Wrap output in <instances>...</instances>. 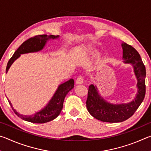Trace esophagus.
<instances>
[{
    "mask_svg": "<svg viewBox=\"0 0 151 151\" xmlns=\"http://www.w3.org/2000/svg\"><path fill=\"white\" fill-rule=\"evenodd\" d=\"M83 82H84V78L83 76H79L76 80V83L77 84V85H81V84L83 83Z\"/></svg>",
    "mask_w": 151,
    "mask_h": 151,
    "instance_id": "obj_1",
    "label": "esophagus"
}]
</instances>
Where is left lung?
<instances>
[{"label":"left lung","mask_w":151,"mask_h":151,"mask_svg":"<svg viewBox=\"0 0 151 151\" xmlns=\"http://www.w3.org/2000/svg\"><path fill=\"white\" fill-rule=\"evenodd\" d=\"M123 59L126 63H131L137 78L138 93L134 100L128 104H112L107 103L98 94L93 85L89 86L86 99V108L92 116L103 122H119L130 118L144 100L146 86V69L139 53L132 46L122 43Z\"/></svg>","instance_id":"1"}]
</instances>
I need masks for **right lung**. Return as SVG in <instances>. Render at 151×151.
Segmentation results:
<instances>
[{
	"label": "right lung",
	"instance_id": "add662e5",
	"mask_svg": "<svg viewBox=\"0 0 151 151\" xmlns=\"http://www.w3.org/2000/svg\"><path fill=\"white\" fill-rule=\"evenodd\" d=\"M58 37V35L47 36V35H41L35 36V37L25 40L20 46L19 48L15 51L12 57L10 58L6 66V72H8L10 66H11L12 64L13 63L17 58L20 57V55L24 54V53L37 52V51L42 50L48 39H55ZM74 85H75V82H74L73 78L61 84L58 86L54 96H52V98L51 99V100L47 105L42 110L37 112L33 116H24L19 114L12 107V104L9 100L8 101L10 105L12 107V111L20 119H23L26 121L34 122V123H45V122L52 121L59 115L63 107L64 99H65L66 95L68 94V92L73 88Z\"/></svg>",
	"mask_w": 151,
	"mask_h": 151
}]
</instances>
